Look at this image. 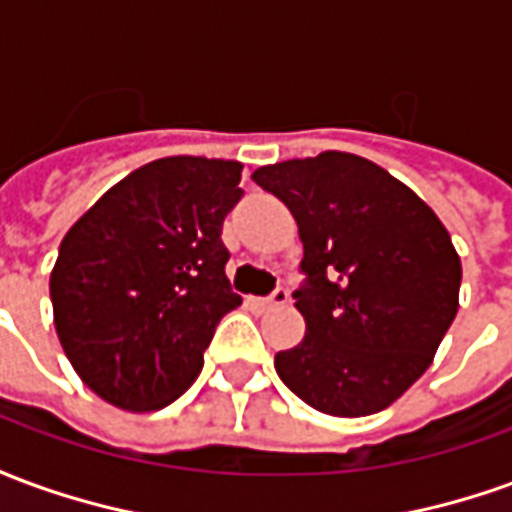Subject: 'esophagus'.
<instances>
[{"mask_svg": "<svg viewBox=\"0 0 512 512\" xmlns=\"http://www.w3.org/2000/svg\"><path fill=\"white\" fill-rule=\"evenodd\" d=\"M290 293L285 288H277L271 296H263V299H249V304L255 310H271V307H279V304H288Z\"/></svg>", "mask_w": 512, "mask_h": 512, "instance_id": "esophagus-1", "label": "esophagus"}]
</instances>
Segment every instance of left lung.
<instances>
[{
  "instance_id": "8db88e82",
  "label": "left lung",
  "mask_w": 512,
  "mask_h": 512,
  "mask_svg": "<svg viewBox=\"0 0 512 512\" xmlns=\"http://www.w3.org/2000/svg\"><path fill=\"white\" fill-rule=\"evenodd\" d=\"M288 205L304 244L293 299L307 334L274 359L307 406L367 417L433 362L458 312L461 257L406 183L354 153L326 150L252 172Z\"/></svg>"
}]
</instances>
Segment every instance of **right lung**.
I'll list each match as a JSON object with an SVG mask.
<instances>
[{
	"instance_id": "1",
	"label": "right lung",
	"mask_w": 512,
	"mask_h": 512,
	"mask_svg": "<svg viewBox=\"0 0 512 512\" xmlns=\"http://www.w3.org/2000/svg\"><path fill=\"white\" fill-rule=\"evenodd\" d=\"M238 161L169 156L115 183L65 233L51 271L54 326L84 384L126 411L178 400L224 315L241 304L224 266V216L244 197Z\"/></svg>"
}]
</instances>
